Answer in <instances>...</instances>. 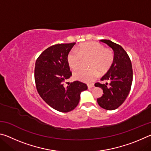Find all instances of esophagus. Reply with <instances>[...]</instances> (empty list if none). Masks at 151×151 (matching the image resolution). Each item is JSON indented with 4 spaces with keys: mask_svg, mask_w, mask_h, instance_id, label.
Segmentation results:
<instances>
[{
    "mask_svg": "<svg viewBox=\"0 0 151 151\" xmlns=\"http://www.w3.org/2000/svg\"><path fill=\"white\" fill-rule=\"evenodd\" d=\"M94 85H88V89H92L94 87Z\"/></svg>",
    "mask_w": 151,
    "mask_h": 151,
    "instance_id": "1",
    "label": "esophagus"
}]
</instances>
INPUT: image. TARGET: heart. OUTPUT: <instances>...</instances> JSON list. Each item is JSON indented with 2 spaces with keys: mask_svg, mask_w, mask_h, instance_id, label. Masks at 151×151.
<instances>
[{
  "mask_svg": "<svg viewBox=\"0 0 151 151\" xmlns=\"http://www.w3.org/2000/svg\"><path fill=\"white\" fill-rule=\"evenodd\" d=\"M114 52L111 48H104L99 42H85L79 46L78 52L72 50L68 55L67 60L70 67L76 70L83 65V60H89V68L81 69L74 73V78L86 83H91L98 78L99 73L104 75L111 68L114 62Z\"/></svg>",
  "mask_w": 151,
  "mask_h": 151,
  "instance_id": "heart-1",
  "label": "heart"
}]
</instances>
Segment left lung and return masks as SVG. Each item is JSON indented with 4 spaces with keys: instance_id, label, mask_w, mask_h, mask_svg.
I'll list each match as a JSON object with an SVG mask.
<instances>
[{
    "instance_id": "8db88e82",
    "label": "left lung",
    "mask_w": 151,
    "mask_h": 151,
    "mask_svg": "<svg viewBox=\"0 0 151 151\" xmlns=\"http://www.w3.org/2000/svg\"><path fill=\"white\" fill-rule=\"evenodd\" d=\"M101 41L113 49L114 58L111 68L101 79L109 81V84H94L103 91L102 96L97 99V103L102 108L111 111L119 108L130 93L133 76L132 64L129 55L121 45L109 40Z\"/></svg>"
}]
</instances>
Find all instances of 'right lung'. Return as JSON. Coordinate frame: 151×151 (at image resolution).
I'll use <instances>...</instances> for the list:
<instances>
[{"label": "right lung", "instance_id": "add662e5", "mask_svg": "<svg viewBox=\"0 0 151 151\" xmlns=\"http://www.w3.org/2000/svg\"><path fill=\"white\" fill-rule=\"evenodd\" d=\"M76 42L61 43L47 48L35 63V81L40 97L57 111L67 112L78 105L82 91L87 85L80 81L67 84L72 76L68 63V55Z\"/></svg>", "mask_w": 151, "mask_h": 151}]
</instances>
